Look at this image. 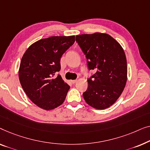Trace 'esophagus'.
<instances>
[{
    "label": "esophagus",
    "mask_w": 150,
    "mask_h": 150,
    "mask_svg": "<svg viewBox=\"0 0 150 150\" xmlns=\"http://www.w3.org/2000/svg\"><path fill=\"white\" fill-rule=\"evenodd\" d=\"M71 83H75L77 81V80H76V79H75V80H71Z\"/></svg>",
    "instance_id": "34e87169"
}]
</instances>
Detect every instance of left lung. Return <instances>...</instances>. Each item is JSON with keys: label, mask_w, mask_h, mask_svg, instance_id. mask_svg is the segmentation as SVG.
Segmentation results:
<instances>
[{"label": "left lung", "mask_w": 150, "mask_h": 150, "mask_svg": "<svg viewBox=\"0 0 150 150\" xmlns=\"http://www.w3.org/2000/svg\"><path fill=\"white\" fill-rule=\"evenodd\" d=\"M76 41L86 55L88 69L96 71L88 80L84 100L94 109L108 108L116 102L127 81V62L123 48L106 33L77 35Z\"/></svg>", "instance_id": "left-lung-1"}]
</instances>
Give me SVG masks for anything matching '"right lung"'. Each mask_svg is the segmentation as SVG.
<instances>
[{
    "mask_svg": "<svg viewBox=\"0 0 150 150\" xmlns=\"http://www.w3.org/2000/svg\"><path fill=\"white\" fill-rule=\"evenodd\" d=\"M75 37L54 36L33 43L23 55L19 69L21 86L30 100L46 111L61 105L70 86L60 75V58Z\"/></svg>",
    "mask_w": 150,
    "mask_h": 150,
    "instance_id": "1",
    "label": "right lung"
}]
</instances>
